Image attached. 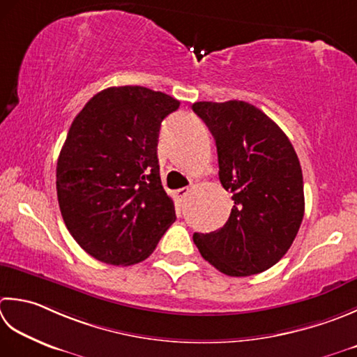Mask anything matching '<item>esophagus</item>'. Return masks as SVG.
Returning <instances> with one entry per match:
<instances>
[{
  "mask_svg": "<svg viewBox=\"0 0 357 357\" xmlns=\"http://www.w3.org/2000/svg\"><path fill=\"white\" fill-rule=\"evenodd\" d=\"M188 193H190V188H188V187L178 188V190H176V195H178L179 199H185V197H187Z\"/></svg>",
  "mask_w": 357,
  "mask_h": 357,
  "instance_id": "esophagus-1",
  "label": "esophagus"
}]
</instances>
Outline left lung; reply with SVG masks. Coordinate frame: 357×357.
I'll return each instance as SVG.
<instances>
[{"instance_id": "1", "label": "left lung", "mask_w": 357, "mask_h": 357, "mask_svg": "<svg viewBox=\"0 0 357 357\" xmlns=\"http://www.w3.org/2000/svg\"><path fill=\"white\" fill-rule=\"evenodd\" d=\"M192 108L215 137L220 181L234 193L226 225L211 234H193V241L222 274H260L288 252L302 225L305 197L297 153L282 128L248 102H197Z\"/></svg>"}]
</instances>
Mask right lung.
I'll return each instance as SVG.
<instances>
[{
    "label": "right lung",
    "instance_id": "right-lung-1",
    "mask_svg": "<svg viewBox=\"0 0 357 357\" xmlns=\"http://www.w3.org/2000/svg\"><path fill=\"white\" fill-rule=\"evenodd\" d=\"M179 108L144 86H111L75 116L57 162L63 221L96 260L130 266L145 260L176 220L159 176L158 137Z\"/></svg>",
    "mask_w": 357,
    "mask_h": 357
}]
</instances>
